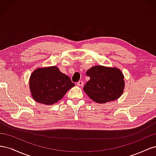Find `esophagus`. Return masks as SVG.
Masks as SVG:
<instances>
[{
    "label": "esophagus",
    "instance_id": "esophagus-1",
    "mask_svg": "<svg viewBox=\"0 0 156 156\" xmlns=\"http://www.w3.org/2000/svg\"><path fill=\"white\" fill-rule=\"evenodd\" d=\"M83 84H84V83L82 81H80L77 82V85L78 87H82L83 86Z\"/></svg>",
    "mask_w": 156,
    "mask_h": 156
}]
</instances>
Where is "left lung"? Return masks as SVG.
I'll return each mask as SVG.
<instances>
[{"mask_svg":"<svg viewBox=\"0 0 156 156\" xmlns=\"http://www.w3.org/2000/svg\"><path fill=\"white\" fill-rule=\"evenodd\" d=\"M86 74L90 77V80L83 90L96 103L103 104L115 101L123 94L124 76L120 69L95 66L88 69Z\"/></svg>","mask_w":156,"mask_h":156,"instance_id":"8db88e82","label":"left lung"}]
</instances>
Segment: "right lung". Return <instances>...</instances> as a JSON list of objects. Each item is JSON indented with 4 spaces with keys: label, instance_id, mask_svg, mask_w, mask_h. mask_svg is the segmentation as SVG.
Listing matches in <instances>:
<instances>
[{
    "label": "right lung",
    "instance_id": "1",
    "mask_svg": "<svg viewBox=\"0 0 156 156\" xmlns=\"http://www.w3.org/2000/svg\"><path fill=\"white\" fill-rule=\"evenodd\" d=\"M74 86L68 75L62 73L56 66L37 68L29 79L32 98L47 105H53L60 100Z\"/></svg>",
    "mask_w": 156,
    "mask_h": 156
}]
</instances>
